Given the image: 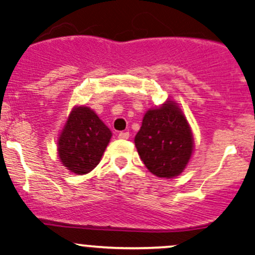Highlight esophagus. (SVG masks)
<instances>
[{"label":"esophagus","mask_w":255,"mask_h":255,"mask_svg":"<svg viewBox=\"0 0 255 255\" xmlns=\"http://www.w3.org/2000/svg\"><path fill=\"white\" fill-rule=\"evenodd\" d=\"M119 138L120 139H128L129 138V132H120Z\"/></svg>","instance_id":"obj_1"}]
</instances>
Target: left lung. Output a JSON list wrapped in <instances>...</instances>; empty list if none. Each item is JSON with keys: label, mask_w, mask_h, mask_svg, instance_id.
Here are the masks:
<instances>
[{"label": "left lung", "mask_w": 255, "mask_h": 255, "mask_svg": "<svg viewBox=\"0 0 255 255\" xmlns=\"http://www.w3.org/2000/svg\"><path fill=\"white\" fill-rule=\"evenodd\" d=\"M134 143L146 168L160 178L181 175L194 149L191 126L171 99L145 112Z\"/></svg>", "instance_id": "1"}]
</instances>
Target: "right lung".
I'll return each mask as SVG.
<instances>
[{
    "label": "right lung",
    "instance_id": "add662e5",
    "mask_svg": "<svg viewBox=\"0 0 255 255\" xmlns=\"http://www.w3.org/2000/svg\"><path fill=\"white\" fill-rule=\"evenodd\" d=\"M111 136V130L90 107L74 106L58 135V157L69 172L89 173L100 162Z\"/></svg>",
    "mask_w": 255,
    "mask_h": 255
}]
</instances>
